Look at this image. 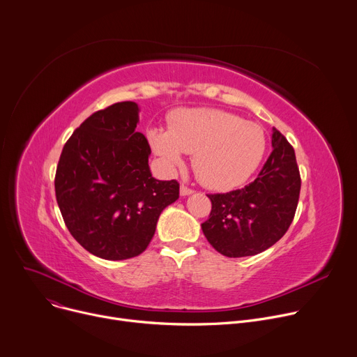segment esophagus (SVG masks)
Here are the masks:
<instances>
[{
    "label": "esophagus",
    "mask_w": 357,
    "mask_h": 357,
    "mask_svg": "<svg viewBox=\"0 0 357 357\" xmlns=\"http://www.w3.org/2000/svg\"><path fill=\"white\" fill-rule=\"evenodd\" d=\"M193 192H195V190L190 189V188H188V186H185V185H181V195H182V197H188V195H192Z\"/></svg>",
    "instance_id": "1"
}]
</instances>
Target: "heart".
<instances>
[{
	"mask_svg": "<svg viewBox=\"0 0 357 357\" xmlns=\"http://www.w3.org/2000/svg\"><path fill=\"white\" fill-rule=\"evenodd\" d=\"M148 138L169 169L183 164V152L193 153V171L211 189H229L245 182L266 151L261 126L213 108L176 111L169 118L168 132L155 128Z\"/></svg>",
	"mask_w": 357,
	"mask_h": 357,
	"instance_id": "obj_1",
	"label": "heart"
}]
</instances>
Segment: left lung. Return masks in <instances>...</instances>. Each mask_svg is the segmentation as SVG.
Listing matches in <instances>:
<instances>
[{
	"label": "left lung",
	"mask_w": 357,
	"mask_h": 357,
	"mask_svg": "<svg viewBox=\"0 0 357 357\" xmlns=\"http://www.w3.org/2000/svg\"><path fill=\"white\" fill-rule=\"evenodd\" d=\"M272 148L253 182L242 189L208 195L212 211L202 231L223 256L243 257L266 250L294 220L301 193L295 149L275 128Z\"/></svg>",
	"instance_id": "obj_1"
}]
</instances>
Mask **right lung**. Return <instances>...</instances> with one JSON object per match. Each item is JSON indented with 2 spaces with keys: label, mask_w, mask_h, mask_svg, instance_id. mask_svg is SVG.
<instances>
[{
  "label": "right lung",
  "mask_w": 357,
  "mask_h": 357,
  "mask_svg": "<svg viewBox=\"0 0 357 357\" xmlns=\"http://www.w3.org/2000/svg\"><path fill=\"white\" fill-rule=\"evenodd\" d=\"M139 107L116 102L93 112L63 145L55 195L68 231L89 253L122 261L141 255L160 212L179 198V183L152 176Z\"/></svg>",
  "instance_id": "obj_1"
}]
</instances>
